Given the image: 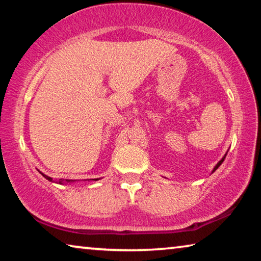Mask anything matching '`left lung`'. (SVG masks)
I'll list each match as a JSON object with an SVG mask.
<instances>
[{
    "label": "left lung",
    "mask_w": 261,
    "mask_h": 261,
    "mask_svg": "<svg viewBox=\"0 0 261 261\" xmlns=\"http://www.w3.org/2000/svg\"><path fill=\"white\" fill-rule=\"evenodd\" d=\"M227 153H228V152H227ZM227 153H226V154H224V156H223L222 159H221V160H220V161L218 162V165H216V166L214 167V169H213V171H212V173H214V171H215L216 169H218V168H219V167L221 166V163H222V162L224 161V159H226V155H227Z\"/></svg>",
    "instance_id": "8db88e82"
}]
</instances>
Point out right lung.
<instances>
[{
  "label": "right lung",
  "mask_w": 261,
  "mask_h": 261,
  "mask_svg": "<svg viewBox=\"0 0 261 261\" xmlns=\"http://www.w3.org/2000/svg\"><path fill=\"white\" fill-rule=\"evenodd\" d=\"M39 173H40L43 177H45L46 179H48V180H50V182H55V183H59V184H64V183H71V182H74V180H71V179H59V180H53V178L51 177H49V176H47V175H45V174H42L40 170H38ZM99 178H94V179H91V180H98Z\"/></svg>",
  "instance_id": "obj_1"
}]
</instances>
